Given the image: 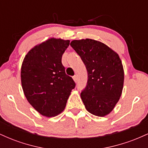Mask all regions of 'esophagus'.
I'll return each instance as SVG.
<instances>
[{"mask_svg":"<svg viewBox=\"0 0 148 148\" xmlns=\"http://www.w3.org/2000/svg\"><path fill=\"white\" fill-rule=\"evenodd\" d=\"M73 79H74V82H75V83L77 82V76H73Z\"/></svg>","mask_w":148,"mask_h":148,"instance_id":"34e87169","label":"esophagus"}]
</instances>
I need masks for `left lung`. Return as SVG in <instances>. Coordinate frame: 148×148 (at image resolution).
I'll list each match as a JSON object with an SVG mask.
<instances>
[{
	"label": "left lung",
	"instance_id": "8db88e82",
	"mask_svg": "<svg viewBox=\"0 0 148 148\" xmlns=\"http://www.w3.org/2000/svg\"><path fill=\"white\" fill-rule=\"evenodd\" d=\"M70 45L88 71L87 86L81 93L85 107L91 114L106 116L123 92L125 74L120 56L105 44L92 39L72 40Z\"/></svg>",
	"mask_w": 148,
	"mask_h": 148
}]
</instances>
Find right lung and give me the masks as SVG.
I'll list each match as a JSON object with an SVG mask.
<instances>
[{
  "instance_id": "add662e5",
  "label": "right lung",
  "mask_w": 148,
  "mask_h": 148,
  "mask_svg": "<svg viewBox=\"0 0 148 148\" xmlns=\"http://www.w3.org/2000/svg\"><path fill=\"white\" fill-rule=\"evenodd\" d=\"M69 40L51 37L33 47L22 62L21 81L23 93L39 113L55 117L64 111L72 90V78L65 74L62 56Z\"/></svg>"
}]
</instances>
